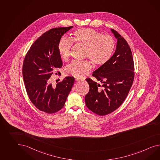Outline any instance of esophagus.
<instances>
[{
    "label": "esophagus",
    "mask_w": 160,
    "mask_h": 160,
    "mask_svg": "<svg viewBox=\"0 0 160 160\" xmlns=\"http://www.w3.org/2000/svg\"><path fill=\"white\" fill-rule=\"evenodd\" d=\"M84 79H79V78H75V81H77V82H81V81H83Z\"/></svg>",
    "instance_id": "34e87169"
}]
</instances>
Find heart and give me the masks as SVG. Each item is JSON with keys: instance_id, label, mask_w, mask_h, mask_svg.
<instances>
[{"instance_id": "heart-1", "label": "heart", "mask_w": 160, "mask_h": 160, "mask_svg": "<svg viewBox=\"0 0 160 160\" xmlns=\"http://www.w3.org/2000/svg\"><path fill=\"white\" fill-rule=\"evenodd\" d=\"M72 40L86 47L85 57L89 58L94 64L101 66L110 59L114 51V38L108 35H102L94 29H78L73 33ZM73 42L65 37L58 42V50L62 60L67 61L70 58V50ZM92 68L89 61H74L66 68V74L77 78H82L88 74Z\"/></svg>"}]
</instances>
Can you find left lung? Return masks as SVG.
Wrapping results in <instances>:
<instances>
[{
    "mask_svg": "<svg viewBox=\"0 0 160 160\" xmlns=\"http://www.w3.org/2000/svg\"><path fill=\"white\" fill-rule=\"evenodd\" d=\"M111 31L117 40L114 53L106 64L93 72L102 85L90 78L86 81L90 89L85 96L87 107L99 115L108 114L124 102L134 79V63L127 42L112 29Z\"/></svg>",
    "mask_w": 160,
    "mask_h": 160,
    "instance_id": "1",
    "label": "left lung"
}]
</instances>
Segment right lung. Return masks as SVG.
Segmentation results:
<instances>
[{
    "label": "right lung",
    "instance_id": "1",
    "mask_svg": "<svg viewBox=\"0 0 160 160\" xmlns=\"http://www.w3.org/2000/svg\"><path fill=\"white\" fill-rule=\"evenodd\" d=\"M73 27L51 29L31 46L22 66V75L29 98L39 110L52 114L61 110L74 85L75 79L65 77L53 87L49 83L52 74H60L62 66L58 50L62 37Z\"/></svg>",
    "mask_w": 160,
    "mask_h": 160
}]
</instances>
